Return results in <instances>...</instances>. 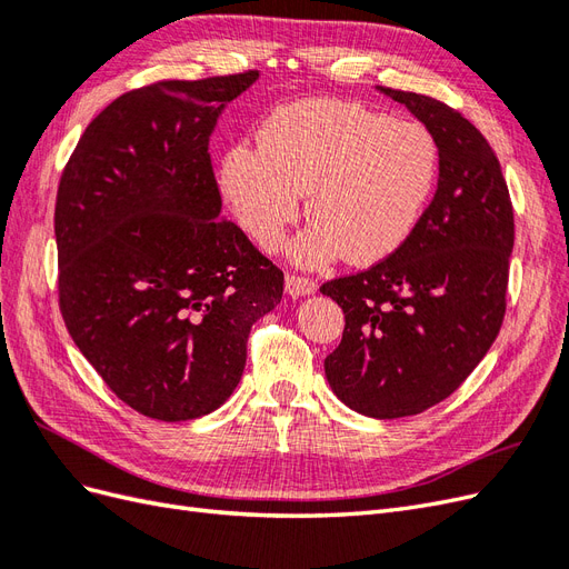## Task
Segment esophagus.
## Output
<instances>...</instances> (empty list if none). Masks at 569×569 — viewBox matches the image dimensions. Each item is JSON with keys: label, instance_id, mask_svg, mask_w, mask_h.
I'll return each instance as SVG.
<instances>
[{"label": "esophagus", "instance_id": "1", "mask_svg": "<svg viewBox=\"0 0 569 569\" xmlns=\"http://www.w3.org/2000/svg\"><path fill=\"white\" fill-rule=\"evenodd\" d=\"M284 289H287V295L291 299H299V297L316 295L318 284L313 280H308V278H299V274H287V278H284Z\"/></svg>", "mask_w": 569, "mask_h": 569}]
</instances>
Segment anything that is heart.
I'll return each mask as SVG.
<instances>
[{
    "instance_id": "obj_1",
    "label": "heart",
    "mask_w": 569,
    "mask_h": 569,
    "mask_svg": "<svg viewBox=\"0 0 569 569\" xmlns=\"http://www.w3.org/2000/svg\"><path fill=\"white\" fill-rule=\"evenodd\" d=\"M441 151L420 123L341 99H308L274 111L261 147L234 144L220 189L258 244L272 249L306 211L313 218L289 247L291 261L320 268L339 256L375 266L399 251L435 197Z\"/></svg>"
}]
</instances>
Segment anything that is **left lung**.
I'll use <instances>...</instances> for the list:
<instances>
[{
	"label": "left lung",
	"mask_w": 569,
	"mask_h": 569,
	"mask_svg": "<svg viewBox=\"0 0 569 569\" xmlns=\"http://www.w3.org/2000/svg\"><path fill=\"white\" fill-rule=\"evenodd\" d=\"M435 134L441 170L408 242L320 291L347 318L325 377L360 416L393 420L437 406L487 356L506 313L515 222L493 149L441 101L377 88Z\"/></svg>",
	"instance_id": "8db88e82"
}]
</instances>
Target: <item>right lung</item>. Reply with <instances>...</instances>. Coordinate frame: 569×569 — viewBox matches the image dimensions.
Here are the masks:
<instances>
[{"mask_svg":"<svg viewBox=\"0 0 569 569\" xmlns=\"http://www.w3.org/2000/svg\"><path fill=\"white\" fill-rule=\"evenodd\" d=\"M256 71L132 90L82 132L59 182V306L101 380L147 418L209 416L242 380L284 274L220 216L209 140Z\"/></svg>","mask_w":569,"mask_h":569,"instance_id":"1","label":"right lung"}]
</instances>
